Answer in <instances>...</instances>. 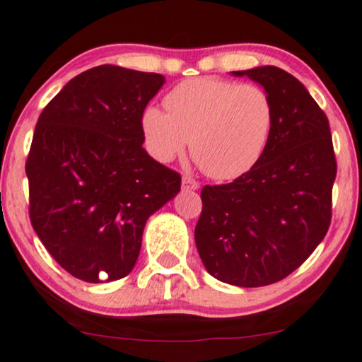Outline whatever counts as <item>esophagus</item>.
I'll use <instances>...</instances> for the list:
<instances>
[{
	"label": "esophagus",
	"instance_id": "obj_1",
	"mask_svg": "<svg viewBox=\"0 0 362 362\" xmlns=\"http://www.w3.org/2000/svg\"><path fill=\"white\" fill-rule=\"evenodd\" d=\"M200 184L195 180V178H192L190 175H184L182 177V189L184 190H199Z\"/></svg>",
	"mask_w": 362,
	"mask_h": 362
}]
</instances>
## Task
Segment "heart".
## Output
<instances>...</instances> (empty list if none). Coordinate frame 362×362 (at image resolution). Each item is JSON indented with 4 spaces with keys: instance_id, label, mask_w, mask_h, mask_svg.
Instances as JSON below:
<instances>
[{
    "instance_id": "1",
    "label": "heart",
    "mask_w": 362,
    "mask_h": 362,
    "mask_svg": "<svg viewBox=\"0 0 362 362\" xmlns=\"http://www.w3.org/2000/svg\"><path fill=\"white\" fill-rule=\"evenodd\" d=\"M165 110L145 108L141 135L158 162L185 152L209 177L234 180L257 165L272 139L276 108L257 85L204 76L182 81L168 91Z\"/></svg>"
}]
</instances>
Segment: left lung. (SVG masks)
<instances>
[{
  "label": "left lung",
  "mask_w": 362,
  "mask_h": 362,
  "mask_svg": "<svg viewBox=\"0 0 362 362\" xmlns=\"http://www.w3.org/2000/svg\"><path fill=\"white\" fill-rule=\"evenodd\" d=\"M232 75L264 86L276 123L252 170L204 187L195 244L210 276L262 287L294 272L327 234L337 165L326 113L296 76L277 66Z\"/></svg>",
  "instance_id": "8db88e82"
}]
</instances>
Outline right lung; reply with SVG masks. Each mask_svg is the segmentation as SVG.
Here are the masks:
<instances>
[{"label":"right lung","instance_id":"1","mask_svg":"<svg viewBox=\"0 0 362 362\" xmlns=\"http://www.w3.org/2000/svg\"><path fill=\"white\" fill-rule=\"evenodd\" d=\"M163 83L158 73L100 65L41 112L26 160L30 221L73 277L128 276L148 217L180 192V175L150 157L141 135L144 110Z\"/></svg>","mask_w":362,"mask_h":362}]
</instances>
